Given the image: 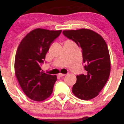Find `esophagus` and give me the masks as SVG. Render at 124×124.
I'll list each match as a JSON object with an SVG mask.
<instances>
[{"mask_svg": "<svg viewBox=\"0 0 124 124\" xmlns=\"http://www.w3.org/2000/svg\"><path fill=\"white\" fill-rule=\"evenodd\" d=\"M65 75H66V74H62V73H59V75H58V76L59 77H63V76H65Z\"/></svg>", "mask_w": 124, "mask_h": 124, "instance_id": "esophagus-1", "label": "esophagus"}]
</instances>
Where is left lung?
I'll return each mask as SVG.
<instances>
[{"label": "left lung", "instance_id": "obj_1", "mask_svg": "<svg viewBox=\"0 0 124 124\" xmlns=\"http://www.w3.org/2000/svg\"><path fill=\"white\" fill-rule=\"evenodd\" d=\"M63 34L82 48L85 74L76 76L72 93L81 100H89L99 94L109 78L110 56L103 38L89 29L65 30Z\"/></svg>", "mask_w": 124, "mask_h": 124}]
</instances>
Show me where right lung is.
<instances>
[{"mask_svg":"<svg viewBox=\"0 0 124 124\" xmlns=\"http://www.w3.org/2000/svg\"><path fill=\"white\" fill-rule=\"evenodd\" d=\"M61 32L42 28L33 30L23 38L17 49L15 75L25 94L35 101L49 97L57 80L56 75L43 72L41 65L52 42Z\"/></svg>","mask_w":124,"mask_h":124,"instance_id":"1","label":"right lung"}]
</instances>
